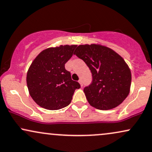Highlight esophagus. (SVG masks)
<instances>
[{
    "label": "esophagus",
    "mask_w": 152,
    "mask_h": 152,
    "mask_svg": "<svg viewBox=\"0 0 152 152\" xmlns=\"http://www.w3.org/2000/svg\"><path fill=\"white\" fill-rule=\"evenodd\" d=\"M78 82L80 84V85H81V87H82V80H79V81H78Z\"/></svg>",
    "instance_id": "1"
}]
</instances>
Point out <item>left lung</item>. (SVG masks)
<instances>
[{
	"instance_id": "1",
	"label": "left lung",
	"mask_w": 152,
	"mask_h": 152,
	"mask_svg": "<svg viewBox=\"0 0 152 152\" xmlns=\"http://www.w3.org/2000/svg\"><path fill=\"white\" fill-rule=\"evenodd\" d=\"M74 54L90 69L92 82L84 89L89 104L99 110H110L122 104L130 90V67L119 54L98 44L80 45Z\"/></svg>"
}]
</instances>
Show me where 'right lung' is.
<instances>
[{
    "mask_svg": "<svg viewBox=\"0 0 152 152\" xmlns=\"http://www.w3.org/2000/svg\"><path fill=\"white\" fill-rule=\"evenodd\" d=\"M77 45H61L42 50L34 60L27 73V85L36 104L48 110H58L68 106L77 82L71 79L65 64L72 56Z\"/></svg>",
    "mask_w": 152,
    "mask_h": 152,
    "instance_id": "add662e5",
    "label": "right lung"
}]
</instances>
